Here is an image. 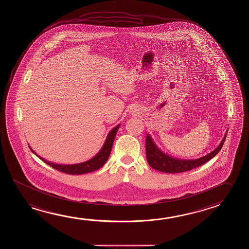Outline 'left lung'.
<instances>
[{
	"instance_id": "1",
	"label": "left lung",
	"mask_w": 249,
	"mask_h": 249,
	"mask_svg": "<svg viewBox=\"0 0 249 249\" xmlns=\"http://www.w3.org/2000/svg\"><path fill=\"white\" fill-rule=\"evenodd\" d=\"M228 134V132H227ZM227 134L220 142L219 147L211 152L210 154L205 155L200 159L197 160H179L172 158L168 155H165L158 147L155 146L149 135H147L146 138V155H147V162L155 170L163 173H181V172L189 171L193 168L200 167L201 165L208 162L209 160L214 157L223 146Z\"/></svg>"
}]
</instances>
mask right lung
Instances as JSON below:
<instances>
[{
  "mask_svg": "<svg viewBox=\"0 0 249 249\" xmlns=\"http://www.w3.org/2000/svg\"><path fill=\"white\" fill-rule=\"evenodd\" d=\"M119 126H120V125L115 126L109 132V134L107 137L106 142L104 143L103 147H102L98 154L95 155L94 158H92V159L86 161V162H82V163L75 164V165H61V164L51 163L48 160L42 159L40 156H38L31 148L30 149L42 161H44L45 163L48 164L50 167H53L54 169H56L58 171L69 174V175H83V174H87V173H90V172L95 171L106 163V161L108 159L109 155H110L112 147H113V143H114L116 133L118 131Z\"/></svg>",
  "mask_w": 249,
  "mask_h": 249,
  "instance_id": "1",
  "label": "right lung"
}]
</instances>
